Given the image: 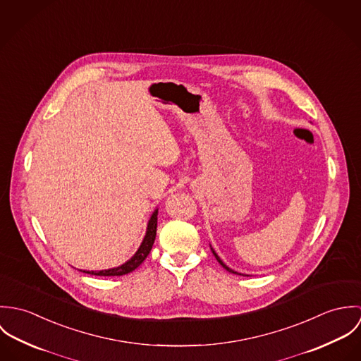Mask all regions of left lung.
I'll use <instances>...</instances> for the list:
<instances>
[{"label":"left lung","mask_w":361,"mask_h":361,"mask_svg":"<svg viewBox=\"0 0 361 361\" xmlns=\"http://www.w3.org/2000/svg\"><path fill=\"white\" fill-rule=\"evenodd\" d=\"M212 253H214V256H215V258H216V259H218V262H219V264H221V265H222V267H224V268H225V269H226V271H229V272H232V274H236V272H235V271H233V269H231V268H229V267H226V265H225V264H224V262H222V261H221V258L218 257V256H216V253H215V252H214V250H212Z\"/></svg>","instance_id":"1"}]
</instances>
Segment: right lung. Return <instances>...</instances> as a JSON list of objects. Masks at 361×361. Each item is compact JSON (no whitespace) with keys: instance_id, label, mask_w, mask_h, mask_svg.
Wrapping results in <instances>:
<instances>
[{"instance_id":"add662e5","label":"right lung","mask_w":361,"mask_h":361,"mask_svg":"<svg viewBox=\"0 0 361 361\" xmlns=\"http://www.w3.org/2000/svg\"><path fill=\"white\" fill-rule=\"evenodd\" d=\"M157 214L158 211L155 209L149 221V226H147V233L143 239L142 246L139 247V250L136 252V255L130 258L129 261H126L123 265L116 267V268H111V269H104V271H83L86 274L90 275H99V276H119V275H125L132 272L133 269H136L146 257L149 256L153 245H154L155 233H157Z\"/></svg>"}]
</instances>
